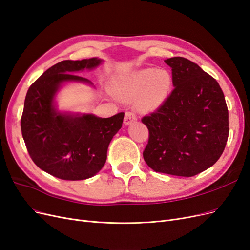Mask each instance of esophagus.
<instances>
[{
  "label": "esophagus",
  "instance_id": "34e87169",
  "mask_svg": "<svg viewBox=\"0 0 250 250\" xmlns=\"http://www.w3.org/2000/svg\"><path fill=\"white\" fill-rule=\"evenodd\" d=\"M137 121V115L132 111H126L125 112V117H124V124L125 125H129L132 124L133 122Z\"/></svg>",
  "mask_w": 250,
  "mask_h": 250
}]
</instances>
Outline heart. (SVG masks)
Segmentation results:
<instances>
[{
  "mask_svg": "<svg viewBox=\"0 0 250 250\" xmlns=\"http://www.w3.org/2000/svg\"><path fill=\"white\" fill-rule=\"evenodd\" d=\"M171 86L172 76L168 71L144 69L120 78L115 90L122 99H139L142 108L153 110L167 99Z\"/></svg>",
  "mask_w": 250,
  "mask_h": 250,
  "instance_id": "obj_1",
  "label": "heart"
}]
</instances>
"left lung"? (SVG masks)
I'll return each instance as SVG.
<instances>
[{"mask_svg": "<svg viewBox=\"0 0 250 250\" xmlns=\"http://www.w3.org/2000/svg\"><path fill=\"white\" fill-rule=\"evenodd\" d=\"M174 89L142 122L149 130L143 156L155 172L191 177L211 167L228 142L229 109L215 78L184 57L165 60Z\"/></svg>", "mask_w": 250, "mask_h": 250, "instance_id": "left-lung-1", "label": "left lung"}]
</instances>
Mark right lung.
<instances>
[{"instance_id":"1","label":"right lung","mask_w":250,"mask_h":250,"mask_svg":"<svg viewBox=\"0 0 250 250\" xmlns=\"http://www.w3.org/2000/svg\"><path fill=\"white\" fill-rule=\"evenodd\" d=\"M99 58L63 60L44 72L29 87L21 119L22 139L37 167L63 180H83L99 172L106 162L108 145L122 127L124 112L110 118L92 113L60 112L54 97L63 82L92 84L74 74L92 70Z\"/></svg>"}]
</instances>
